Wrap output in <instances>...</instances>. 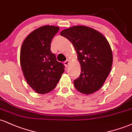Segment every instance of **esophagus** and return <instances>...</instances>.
Wrapping results in <instances>:
<instances>
[{
    "label": "esophagus",
    "instance_id": "1",
    "mask_svg": "<svg viewBox=\"0 0 132 132\" xmlns=\"http://www.w3.org/2000/svg\"><path fill=\"white\" fill-rule=\"evenodd\" d=\"M69 60H66V61H65L64 62V66H66V67H68V64H69Z\"/></svg>",
    "mask_w": 132,
    "mask_h": 132
}]
</instances>
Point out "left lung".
Returning <instances> with one entry per match:
<instances>
[{"label":"left lung","instance_id":"obj_1","mask_svg":"<svg viewBox=\"0 0 132 132\" xmlns=\"http://www.w3.org/2000/svg\"><path fill=\"white\" fill-rule=\"evenodd\" d=\"M60 35L72 43L81 66V75L74 81L76 89L84 94L99 90L112 64V52L108 41L99 31L86 26L71 27Z\"/></svg>","mask_w":132,"mask_h":132}]
</instances>
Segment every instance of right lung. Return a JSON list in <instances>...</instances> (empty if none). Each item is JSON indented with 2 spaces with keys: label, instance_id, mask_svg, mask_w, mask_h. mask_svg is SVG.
Returning <instances> with one entry per match:
<instances>
[{
  "label": "right lung",
  "instance_id": "obj_1",
  "mask_svg": "<svg viewBox=\"0 0 132 132\" xmlns=\"http://www.w3.org/2000/svg\"><path fill=\"white\" fill-rule=\"evenodd\" d=\"M59 27L46 25L35 30L24 40L20 50V64L25 79L38 94L55 88L64 71L51 52V43Z\"/></svg>",
  "mask_w": 132,
  "mask_h": 132
}]
</instances>
